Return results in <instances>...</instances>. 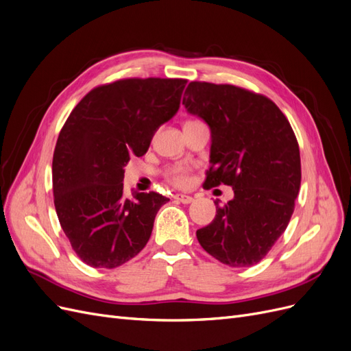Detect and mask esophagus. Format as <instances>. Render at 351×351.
Returning <instances> with one entry per match:
<instances>
[{
	"label": "esophagus",
	"instance_id": "1",
	"mask_svg": "<svg viewBox=\"0 0 351 351\" xmlns=\"http://www.w3.org/2000/svg\"><path fill=\"white\" fill-rule=\"evenodd\" d=\"M180 204H184V205H189V204H192L193 202V197L192 196H189V195H182V193H178V195H176L174 196Z\"/></svg>",
	"mask_w": 351,
	"mask_h": 351
}]
</instances>
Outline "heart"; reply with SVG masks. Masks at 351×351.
<instances>
[{
    "mask_svg": "<svg viewBox=\"0 0 351 351\" xmlns=\"http://www.w3.org/2000/svg\"><path fill=\"white\" fill-rule=\"evenodd\" d=\"M169 178L173 180V183L182 186L186 183V171L183 167H176L173 169H169Z\"/></svg>",
    "mask_w": 351,
    "mask_h": 351,
    "instance_id": "1",
    "label": "heart"
}]
</instances>
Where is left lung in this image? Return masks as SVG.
Listing matches in <instances>:
<instances>
[{
    "instance_id": "1",
    "label": "left lung",
    "mask_w": 351,
    "mask_h": 351,
    "mask_svg": "<svg viewBox=\"0 0 351 351\" xmlns=\"http://www.w3.org/2000/svg\"><path fill=\"white\" fill-rule=\"evenodd\" d=\"M189 114L210 132L209 187L231 186L234 197L196 237L232 268L258 263L289 226L300 190V151L289 120L271 99L232 84L192 82Z\"/></svg>"
}]
</instances>
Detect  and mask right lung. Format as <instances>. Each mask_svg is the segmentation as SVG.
<instances>
[{
	"label": "right lung",
	"instance_id": "right-lung-1",
	"mask_svg": "<svg viewBox=\"0 0 351 351\" xmlns=\"http://www.w3.org/2000/svg\"><path fill=\"white\" fill-rule=\"evenodd\" d=\"M183 79H125L90 90L62 127L52 158L54 205L77 256L112 269L149 240L162 195L123 193L130 156L149 149L155 132L177 114Z\"/></svg>",
	"mask_w": 351,
	"mask_h": 351
}]
</instances>
